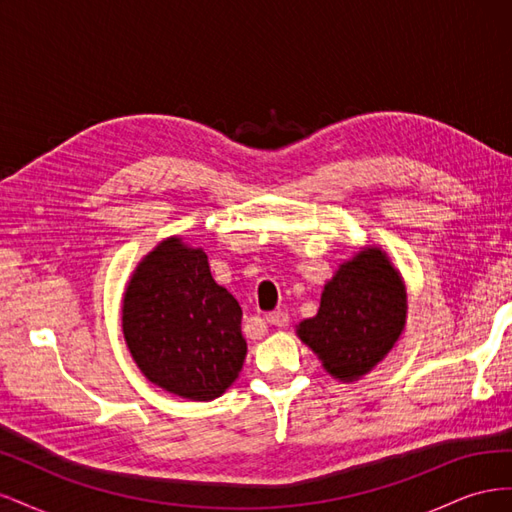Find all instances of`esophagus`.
Segmentation results:
<instances>
[{
  "mask_svg": "<svg viewBox=\"0 0 512 512\" xmlns=\"http://www.w3.org/2000/svg\"><path fill=\"white\" fill-rule=\"evenodd\" d=\"M265 320L269 322V324H273V327H288V314L286 312H282V309H277V312H269L267 316H265Z\"/></svg>",
  "mask_w": 512,
  "mask_h": 512,
  "instance_id": "esophagus-1",
  "label": "esophagus"
}]
</instances>
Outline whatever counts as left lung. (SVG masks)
<instances>
[{"label": "left lung", "mask_w": 512, "mask_h": 512, "mask_svg": "<svg viewBox=\"0 0 512 512\" xmlns=\"http://www.w3.org/2000/svg\"><path fill=\"white\" fill-rule=\"evenodd\" d=\"M408 292L404 277L382 247H361L324 284L318 314L297 324L335 380L367 376L393 350L406 329Z\"/></svg>", "instance_id": "1"}]
</instances>
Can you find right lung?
<instances>
[{
	"mask_svg": "<svg viewBox=\"0 0 512 512\" xmlns=\"http://www.w3.org/2000/svg\"><path fill=\"white\" fill-rule=\"evenodd\" d=\"M241 316L237 299L215 284L203 247L173 235L132 271L121 329L149 382L183 399L211 401L243 367Z\"/></svg>",
	"mask_w": 512,
	"mask_h": 512,
	"instance_id": "obj_1",
	"label": "right lung"
}]
</instances>
